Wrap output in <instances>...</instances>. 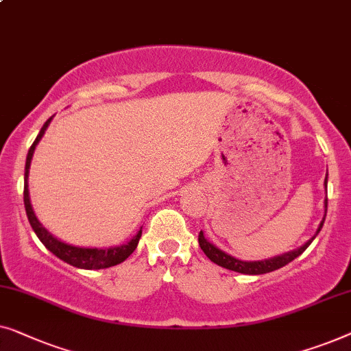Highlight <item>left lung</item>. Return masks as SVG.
I'll list each match as a JSON object with an SVG mask.
<instances>
[{
	"label": "left lung",
	"mask_w": 351,
	"mask_h": 351,
	"mask_svg": "<svg viewBox=\"0 0 351 351\" xmlns=\"http://www.w3.org/2000/svg\"><path fill=\"white\" fill-rule=\"evenodd\" d=\"M326 184H328V173H326L324 187H326ZM326 211H328V197L324 199V216H323V221L318 226L317 234H315L312 239L307 241V243L300 246V248L288 251V253L275 256V258H270V259H264V261H240V259H237V258H234V256L224 253V251L219 250L218 246L210 243V241L205 239L204 232H202V230L199 234V245H200L202 251H204V253L206 254V258H208L211 263L221 265V267L234 270V272H239V274H245V275L269 274V272H274V270H276V269L285 267L286 264H289L291 261H294L295 258H298V256L302 254L304 251L308 248V245L312 243V241L315 240V237H317L319 234V230H322V227L324 224V218H326Z\"/></svg>",
	"instance_id": "8db88e82"
}]
</instances>
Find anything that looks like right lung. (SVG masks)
I'll list each match as a JSON object with an SVG mask.
<instances>
[{
  "label": "right lung",
  "instance_id": "add662e5",
  "mask_svg": "<svg viewBox=\"0 0 351 351\" xmlns=\"http://www.w3.org/2000/svg\"><path fill=\"white\" fill-rule=\"evenodd\" d=\"M52 117H49V119L44 122L43 128L38 133L36 140L33 141V145L28 149V154H27L25 180H23L25 181V184H23V204H25V211H27L29 224H32L34 234L38 235V239L41 240V243L46 246L52 254H56L58 259L65 261L66 264L73 265V267L86 269V270H98V269L112 267V265L124 263V261L133 253V251H135V248L138 246V241H140V237H141V229L138 230V234L125 245L111 246V248H82V246L68 245L65 241L56 239V237H53L46 227H43V224L38 221L36 215H34V211L32 208V202H29V192H28L29 164H32L33 152L36 149V145L41 141L44 132H46V128L49 127V124H51Z\"/></svg>",
  "mask_w": 351,
  "mask_h": 351
}]
</instances>
